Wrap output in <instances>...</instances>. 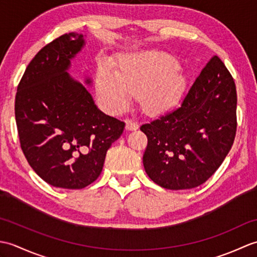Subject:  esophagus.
Returning <instances> with one entry per match:
<instances>
[{
    "label": "esophagus",
    "instance_id": "esophagus-1",
    "mask_svg": "<svg viewBox=\"0 0 257 257\" xmlns=\"http://www.w3.org/2000/svg\"><path fill=\"white\" fill-rule=\"evenodd\" d=\"M139 128V124L137 121H134V120H127L125 121V129L128 130V132H134V130H137Z\"/></svg>",
    "mask_w": 257,
    "mask_h": 257
}]
</instances>
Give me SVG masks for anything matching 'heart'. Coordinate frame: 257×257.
Returning a JSON list of instances; mask_svg holds the SVG:
<instances>
[{"label": "heart", "mask_w": 257, "mask_h": 257, "mask_svg": "<svg viewBox=\"0 0 257 257\" xmlns=\"http://www.w3.org/2000/svg\"><path fill=\"white\" fill-rule=\"evenodd\" d=\"M96 85L98 96L109 111L123 110L132 96H139L143 110L158 114L180 101L187 80L176 58L167 53L146 51L120 55L114 74L100 68Z\"/></svg>", "instance_id": "heart-1"}]
</instances>
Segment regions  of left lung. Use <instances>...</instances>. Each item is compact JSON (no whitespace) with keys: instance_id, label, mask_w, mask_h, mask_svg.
I'll list each match as a JSON object with an SVG mask.
<instances>
[{"instance_id":"obj_1","label":"left lung","mask_w":257,"mask_h":257,"mask_svg":"<svg viewBox=\"0 0 257 257\" xmlns=\"http://www.w3.org/2000/svg\"><path fill=\"white\" fill-rule=\"evenodd\" d=\"M236 103L232 75L212 57L181 105L140 127L148 138L143 161L152 181L169 190L204 183L232 148Z\"/></svg>"}]
</instances>
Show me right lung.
<instances>
[{
	"mask_svg": "<svg viewBox=\"0 0 257 257\" xmlns=\"http://www.w3.org/2000/svg\"><path fill=\"white\" fill-rule=\"evenodd\" d=\"M84 45V35L73 32L43 47L15 97L21 148L37 176L56 188L83 189L97 180L107 150L124 128L100 111L85 86L67 73ZM85 83L91 84L90 78Z\"/></svg>",
	"mask_w": 257,
	"mask_h": 257,
	"instance_id": "right-lung-1",
	"label": "right lung"
}]
</instances>
